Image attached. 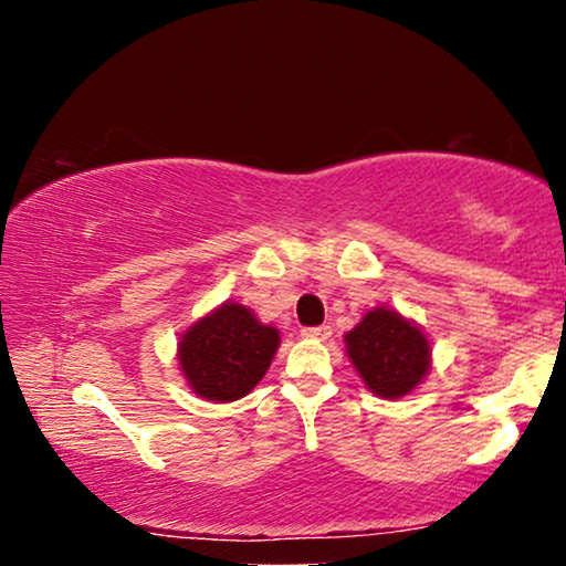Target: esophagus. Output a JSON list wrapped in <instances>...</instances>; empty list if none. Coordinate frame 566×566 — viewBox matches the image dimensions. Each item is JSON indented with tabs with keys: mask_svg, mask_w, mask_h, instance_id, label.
I'll return each mask as SVG.
<instances>
[{
	"mask_svg": "<svg viewBox=\"0 0 566 566\" xmlns=\"http://www.w3.org/2000/svg\"><path fill=\"white\" fill-rule=\"evenodd\" d=\"M332 335V327H327V324H322V327H304L301 329V337L306 339H327Z\"/></svg>",
	"mask_w": 566,
	"mask_h": 566,
	"instance_id": "34e87169",
	"label": "esophagus"
}]
</instances>
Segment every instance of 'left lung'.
Wrapping results in <instances>:
<instances>
[{
    "label": "left lung",
    "instance_id": "8db88e82",
    "mask_svg": "<svg viewBox=\"0 0 566 566\" xmlns=\"http://www.w3.org/2000/svg\"><path fill=\"white\" fill-rule=\"evenodd\" d=\"M347 358L376 397L399 399L430 374L424 332L399 312L376 306L345 335Z\"/></svg>",
    "mask_w": 566,
    "mask_h": 566
}]
</instances>
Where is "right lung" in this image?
Segmentation results:
<instances>
[{
	"mask_svg": "<svg viewBox=\"0 0 566 566\" xmlns=\"http://www.w3.org/2000/svg\"><path fill=\"white\" fill-rule=\"evenodd\" d=\"M281 332L262 324L250 308L227 301L198 319L177 343L182 376L208 401L242 399L268 374Z\"/></svg>",
	"mask_w": 566,
	"mask_h": 566,
	"instance_id": "1",
	"label": "right lung"
}]
</instances>
